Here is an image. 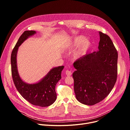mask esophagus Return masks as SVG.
<instances>
[{"label":"esophagus","instance_id":"34e87169","mask_svg":"<svg viewBox=\"0 0 130 130\" xmlns=\"http://www.w3.org/2000/svg\"><path fill=\"white\" fill-rule=\"evenodd\" d=\"M65 73H66V76H70L71 75L72 72H71V71L68 70H67L66 71V72H65Z\"/></svg>","mask_w":130,"mask_h":130}]
</instances>
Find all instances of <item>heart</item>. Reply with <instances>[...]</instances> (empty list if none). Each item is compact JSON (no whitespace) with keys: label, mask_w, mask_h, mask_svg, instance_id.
Instances as JSON below:
<instances>
[{"label":"heart","mask_w":130,"mask_h":130,"mask_svg":"<svg viewBox=\"0 0 130 130\" xmlns=\"http://www.w3.org/2000/svg\"><path fill=\"white\" fill-rule=\"evenodd\" d=\"M78 45V48L72 54V58L75 60H77L83 56L90 47L91 42L88 39H85L84 36H79L74 38L69 45L66 46L65 49L70 50Z\"/></svg>","instance_id":"1"}]
</instances>
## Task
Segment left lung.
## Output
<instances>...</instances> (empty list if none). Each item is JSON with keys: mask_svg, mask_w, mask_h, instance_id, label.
<instances>
[{"mask_svg": "<svg viewBox=\"0 0 130 130\" xmlns=\"http://www.w3.org/2000/svg\"><path fill=\"white\" fill-rule=\"evenodd\" d=\"M98 50L83 55L73 63L74 91L80 103L93 105L112 90L117 77L118 52L109 37L99 32Z\"/></svg>", "mask_w": 130, "mask_h": 130, "instance_id": "left-lung-1", "label": "left lung"}]
</instances>
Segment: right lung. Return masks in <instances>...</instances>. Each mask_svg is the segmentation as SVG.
<instances>
[{
    "label": "right lung",
    "instance_id": "1",
    "mask_svg": "<svg viewBox=\"0 0 130 130\" xmlns=\"http://www.w3.org/2000/svg\"><path fill=\"white\" fill-rule=\"evenodd\" d=\"M36 33L35 31H25L18 39L11 53L12 75L15 86L22 97L33 105L41 107L52 104L57 99L56 84L61 79L64 66L52 68L39 82L29 84L21 78L17 69V54L18 48L27 39Z\"/></svg>",
    "mask_w": 130,
    "mask_h": 130
}]
</instances>
